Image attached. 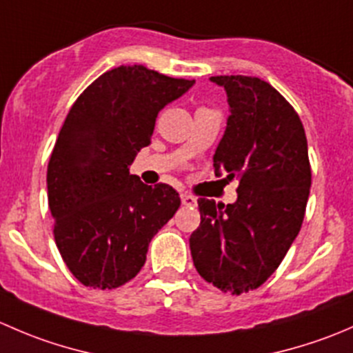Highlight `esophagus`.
Instances as JSON below:
<instances>
[{"label": "esophagus", "instance_id": "34e87169", "mask_svg": "<svg viewBox=\"0 0 353 353\" xmlns=\"http://www.w3.org/2000/svg\"><path fill=\"white\" fill-rule=\"evenodd\" d=\"M181 201H183V205H186V206H196V198L194 196H191V194H188V193H184V194H181Z\"/></svg>", "mask_w": 353, "mask_h": 353}]
</instances>
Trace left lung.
<instances>
[{"mask_svg": "<svg viewBox=\"0 0 353 353\" xmlns=\"http://www.w3.org/2000/svg\"><path fill=\"white\" fill-rule=\"evenodd\" d=\"M210 80L225 88L230 108L213 167L239 188L227 206L198 199L201 223L190 248L206 282L239 295L273 275L301 230L311 190L307 140L299 114L270 83L243 74Z\"/></svg>", "mask_w": 353, "mask_h": 353, "instance_id": "8db88e82", "label": "left lung"}]
</instances>
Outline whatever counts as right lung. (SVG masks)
<instances>
[{
  "instance_id": "right-lung-1",
  "label": "right lung",
  "mask_w": 353,
  "mask_h": 353,
  "mask_svg": "<svg viewBox=\"0 0 353 353\" xmlns=\"http://www.w3.org/2000/svg\"><path fill=\"white\" fill-rule=\"evenodd\" d=\"M193 85L119 66L71 105L49 160L48 199L56 245L85 287L110 290L134 279L152 237L179 208L172 186H147L130 165L150 145L160 110Z\"/></svg>"
}]
</instances>
